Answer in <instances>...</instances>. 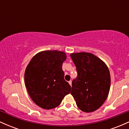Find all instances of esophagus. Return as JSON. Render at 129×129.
Wrapping results in <instances>:
<instances>
[{
    "label": "esophagus",
    "mask_w": 129,
    "mask_h": 129,
    "mask_svg": "<svg viewBox=\"0 0 129 129\" xmlns=\"http://www.w3.org/2000/svg\"><path fill=\"white\" fill-rule=\"evenodd\" d=\"M69 84L70 85H72V81H70L69 82Z\"/></svg>",
    "instance_id": "esophagus-1"
}]
</instances>
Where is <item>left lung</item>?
<instances>
[{"label":"left lung","instance_id":"obj_1","mask_svg":"<svg viewBox=\"0 0 129 129\" xmlns=\"http://www.w3.org/2000/svg\"><path fill=\"white\" fill-rule=\"evenodd\" d=\"M70 57L78 76L72 81L71 94L83 112L99 109L109 94L110 75L109 69L100 58L90 53H72Z\"/></svg>","mask_w":129,"mask_h":129}]
</instances>
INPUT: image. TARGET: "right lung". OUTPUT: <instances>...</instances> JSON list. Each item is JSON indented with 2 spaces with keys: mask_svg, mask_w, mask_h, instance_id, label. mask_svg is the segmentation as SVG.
I'll return each instance as SVG.
<instances>
[{
  "mask_svg": "<svg viewBox=\"0 0 129 129\" xmlns=\"http://www.w3.org/2000/svg\"><path fill=\"white\" fill-rule=\"evenodd\" d=\"M66 53L57 50L44 51L30 60L25 72V83L34 103L44 109L60 104L70 92L71 86L65 81L62 70Z\"/></svg>",
  "mask_w": 129,
  "mask_h": 129,
  "instance_id": "right-lung-1",
  "label": "right lung"
}]
</instances>
